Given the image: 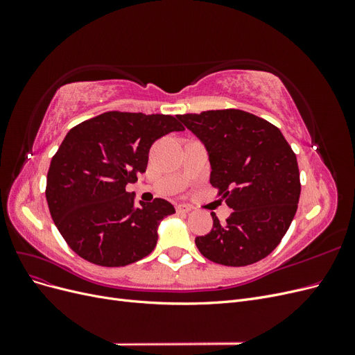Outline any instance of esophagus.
<instances>
[{
	"label": "esophagus",
	"instance_id": "34e87169",
	"mask_svg": "<svg viewBox=\"0 0 355 355\" xmlns=\"http://www.w3.org/2000/svg\"><path fill=\"white\" fill-rule=\"evenodd\" d=\"M176 211L178 213H189L191 211V207L189 206H187V204H179V206H176Z\"/></svg>",
	"mask_w": 355,
	"mask_h": 355
}]
</instances>
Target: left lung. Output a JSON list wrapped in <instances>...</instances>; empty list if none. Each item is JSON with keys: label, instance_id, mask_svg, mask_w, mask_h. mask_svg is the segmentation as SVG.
<instances>
[{"label": "left lung", "instance_id": "left-lung-1", "mask_svg": "<svg viewBox=\"0 0 355 355\" xmlns=\"http://www.w3.org/2000/svg\"><path fill=\"white\" fill-rule=\"evenodd\" d=\"M204 145L210 184L232 209L220 223L196 239L200 253L227 266L263 259L280 244L300 196L297 159L275 125L240 110L178 115Z\"/></svg>", "mask_w": 355, "mask_h": 355}]
</instances>
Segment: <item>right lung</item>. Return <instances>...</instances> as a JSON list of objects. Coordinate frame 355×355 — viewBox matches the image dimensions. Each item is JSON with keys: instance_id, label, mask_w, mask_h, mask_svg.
I'll use <instances>...</instances> for the list:
<instances>
[{"instance_id": "add662e5", "label": "right lung", "mask_w": 355, "mask_h": 355, "mask_svg": "<svg viewBox=\"0 0 355 355\" xmlns=\"http://www.w3.org/2000/svg\"><path fill=\"white\" fill-rule=\"evenodd\" d=\"M182 130L171 115L118 111L71 128L51 158L46 198L75 253L101 266H125L154 250L159 223L175 207L163 198L136 206L125 187L146 170L157 139Z\"/></svg>"}]
</instances>
